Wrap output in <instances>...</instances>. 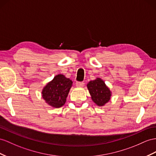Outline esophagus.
<instances>
[{"instance_id":"obj_1","label":"esophagus","mask_w":156,"mask_h":156,"mask_svg":"<svg viewBox=\"0 0 156 156\" xmlns=\"http://www.w3.org/2000/svg\"><path fill=\"white\" fill-rule=\"evenodd\" d=\"M76 86L77 87H83V86H84V83H83V82H77L76 83Z\"/></svg>"}]
</instances>
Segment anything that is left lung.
Here are the masks:
<instances>
[{"label": "left lung", "mask_w": 156, "mask_h": 156, "mask_svg": "<svg viewBox=\"0 0 156 156\" xmlns=\"http://www.w3.org/2000/svg\"><path fill=\"white\" fill-rule=\"evenodd\" d=\"M91 99L98 106H103L110 100L111 92L104 81L98 78L90 81L87 85Z\"/></svg>", "instance_id": "left-lung-1"}]
</instances>
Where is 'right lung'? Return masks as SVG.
I'll use <instances>...</instances> for the list:
<instances>
[{"label": "right lung", "mask_w": 156, "mask_h": 156, "mask_svg": "<svg viewBox=\"0 0 156 156\" xmlns=\"http://www.w3.org/2000/svg\"><path fill=\"white\" fill-rule=\"evenodd\" d=\"M72 84L73 82L69 78L58 74L44 87L42 97L49 105L58 108L65 105Z\"/></svg>", "instance_id": "add662e5"}]
</instances>
